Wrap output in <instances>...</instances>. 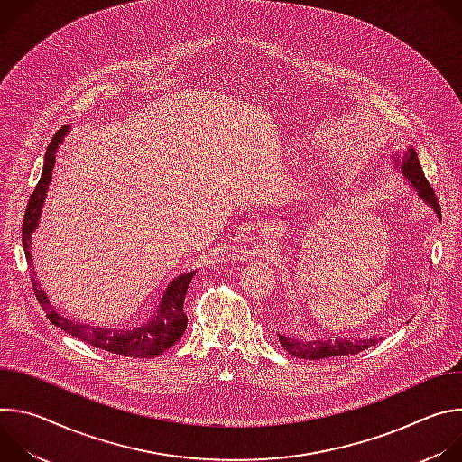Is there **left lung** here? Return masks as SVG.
I'll return each instance as SVG.
<instances>
[{"mask_svg": "<svg viewBox=\"0 0 462 462\" xmlns=\"http://www.w3.org/2000/svg\"><path fill=\"white\" fill-rule=\"evenodd\" d=\"M402 171L408 177V180L419 189V195L426 203L431 205V208H435V212L440 216V205L437 201V195L431 188V184L428 182V179L424 177V171L420 168L417 152L413 148H410V152L406 153L404 164H402ZM382 338H369V340H347V338H340L335 342H325V340H312V342H301V340H294V338H285L280 335V344L282 347L296 356V358H307V360H319V358H328V356H347V355H358L362 351H365L369 346L378 344Z\"/></svg>", "mask_w": 462, "mask_h": 462, "instance_id": "1", "label": "left lung"}]
</instances>
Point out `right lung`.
Segmentation results:
<instances>
[{
	"label": "right lung",
	"instance_id": "obj_1",
	"mask_svg": "<svg viewBox=\"0 0 462 462\" xmlns=\"http://www.w3.org/2000/svg\"><path fill=\"white\" fill-rule=\"evenodd\" d=\"M65 131H68V127L58 129L51 144L47 146L42 177H40L34 191L29 197L27 210L23 216L22 241H23L25 257L31 263V267H32L31 234L34 232V228L38 225V217L42 212V205H43L47 186L51 182V173L54 168V152L60 146V143L63 141ZM193 274L195 273L191 271V273H186V274H180L179 278H175L170 283V287L166 289V292L161 300L159 310L153 314V318L144 319V323L139 328H125V331H116V328L115 331H111V328H98V327L84 325L79 321L65 319L63 316H60L54 310V307H51L45 292L42 291L40 283L34 278V271L31 273V280H32V291L36 294L38 303L45 309L47 318L56 327H60L61 331H65L68 335H73L75 338H80L82 342L91 344L93 347H98V349H104V351H109L115 355L134 356V358H153V356L164 353L166 349H170L175 342H179V338L186 331L188 318L184 314L182 305H184L186 291H188V285H189Z\"/></svg>",
	"mask_w": 462,
	"mask_h": 462
}]
</instances>
